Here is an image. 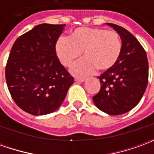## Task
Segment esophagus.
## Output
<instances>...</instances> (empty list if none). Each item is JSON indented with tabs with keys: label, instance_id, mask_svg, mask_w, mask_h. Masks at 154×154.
I'll list each match as a JSON object with an SVG mask.
<instances>
[{
	"label": "esophagus",
	"instance_id": "esophagus-1",
	"mask_svg": "<svg viewBox=\"0 0 154 154\" xmlns=\"http://www.w3.org/2000/svg\"><path fill=\"white\" fill-rule=\"evenodd\" d=\"M75 81L78 82H83L86 81V78L85 77H75Z\"/></svg>",
	"mask_w": 154,
	"mask_h": 154
}]
</instances>
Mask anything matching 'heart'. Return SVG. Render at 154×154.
<instances>
[{
  "mask_svg": "<svg viewBox=\"0 0 154 154\" xmlns=\"http://www.w3.org/2000/svg\"><path fill=\"white\" fill-rule=\"evenodd\" d=\"M122 43L118 33L100 28L81 27L72 32L67 38L61 37L55 44L58 60L65 67H70L83 52L85 57L72 67L75 75H87L96 69H110L119 59Z\"/></svg>",
  "mask_w": 154,
  "mask_h": 154,
  "instance_id": "heart-1",
  "label": "heart"
}]
</instances>
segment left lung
<instances>
[{
    "instance_id": "1",
    "label": "left lung",
    "mask_w": 154,
    "mask_h": 154,
    "mask_svg": "<svg viewBox=\"0 0 154 154\" xmlns=\"http://www.w3.org/2000/svg\"><path fill=\"white\" fill-rule=\"evenodd\" d=\"M119 34L122 50L113 67L98 77L100 91L92 97L96 106L111 116L132 110L141 100L149 81L147 54L138 39L121 26L106 23Z\"/></svg>"
}]
</instances>
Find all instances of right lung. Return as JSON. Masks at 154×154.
<instances>
[{"instance_id":"1","label":"right lung","mask_w":154,"mask_h":154,"mask_svg":"<svg viewBox=\"0 0 154 154\" xmlns=\"http://www.w3.org/2000/svg\"><path fill=\"white\" fill-rule=\"evenodd\" d=\"M64 26L36 25L12 46L5 67L6 83L15 104L27 113L44 116L55 111L73 83L55 53Z\"/></svg>"}]
</instances>
